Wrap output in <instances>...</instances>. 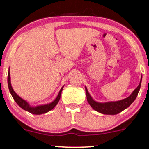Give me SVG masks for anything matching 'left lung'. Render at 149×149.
I'll list each match as a JSON object with an SVG mask.
<instances>
[{
  "instance_id": "obj_1",
  "label": "left lung",
  "mask_w": 149,
  "mask_h": 149,
  "mask_svg": "<svg viewBox=\"0 0 149 149\" xmlns=\"http://www.w3.org/2000/svg\"><path fill=\"white\" fill-rule=\"evenodd\" d=\"M142 77H141V82L138 86L134 90L132 93L127 97V98L121 100V101H115V102H107V103H98L96 101H93L91 96L90 95L88 90L85 88V92H86V96L88 102L89 103L90 105L91 106L93 109L98 112L104 114H117L120 112L123 111L125 109L127 108L129 106L131 105L132 102L135 100L137 95H138V92L141 88V84Z\"/></svg>"
}]
</instances>
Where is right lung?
<instances>
[{"label":"right lung","instance_id":"1","mask_svg":"<svg viewBox=\"0 0 149 149\" xmlns=\"http://www.w3.org/2000/svg\"><path fill=\"white\" fill-rule=\"evenodd\" d=\"M8 89H9L10 93H11V95H12L13 98H14V101H16V103H17V104H18L22 109H23L25 110V111H29V113L33 114H45V113L48 112V111H51V109H53L56 106V104H58V101H59L60 98H61V91H62L63 88H64V87H62V88L60 90L58 96H57L56 98L52 103H51V104H46V105L38 106V107H31L28 104V103L26 102V101H25L24 100L22 99V98H20V97L15 92H14V90H13L12 87H11V80H10L9 72H8Z\"/></svg>","mask_w":149,"mask_h":149}]
</instances>
